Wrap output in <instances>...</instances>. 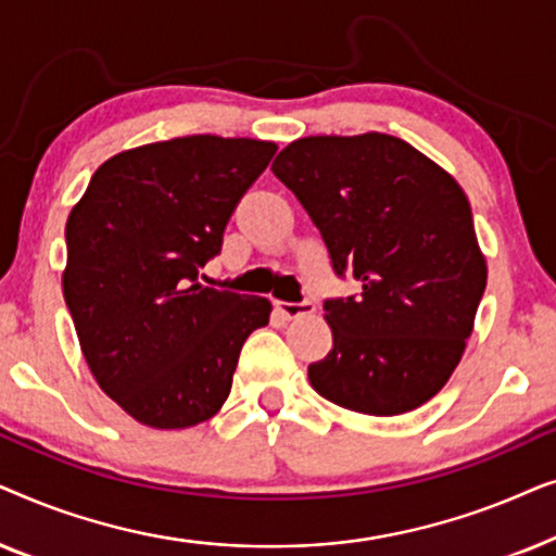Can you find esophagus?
I'll list each match as a JSON object with an SVG mask.
<instances>
[{
    "label": "esophagus",
    "instance_id": "esophagus-1",
    "mask_svg": "<svg viewBox=\"0 0 556 556\" xmlns=\"http://www.w3.org/2000/svg\"><path fill=\"white\" fill-rule=\"evenodd\" d=\"M276 311L283 318H288V321H291V318H301V316H308V314H314L316 311V306L311 301H301V303H288V301H276Z\"/></svg>",
    "mask_w": 556,
    "mask_h": 556
}]
</instances>
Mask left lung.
<instances>
[{"mask_svg": "<svg viewBox=\"0 0 556 556\" xmlns=\"http://www.w3.org/2000/svg\"><path fill=\"white\" fill-rule=\"evenodd\" d=\"M270 169L314 219L333 273L362 283L359 295L324 301L333 346L308 367L311 387L377 417L435 397L466 352L489 276L458 181L377 131L299 139Z\"/></svg>", "mask_w": 556, "mask_h": 556, "instance_id": "8db88e82", "label": "left lung"}]
</instances>
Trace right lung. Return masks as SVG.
<instances>
[{
	"label": "right lung",
	"instance_id": "obj_1",
	"mask_svg": "<svg viewBox=\"0 0 556 556\" xmlns=\"http://www.w3.org/2000/svg\"><path fill=\"white\" fill-rule=\"evenodd\" d=\"M273 141L185 136L98 166L65 225L63 293L96 382L134 420L181 430L225 405L270 301L197 283Z\"/></svg>",
	"mask_w": 556,
	"mask_h": 556
}]
</instances>
